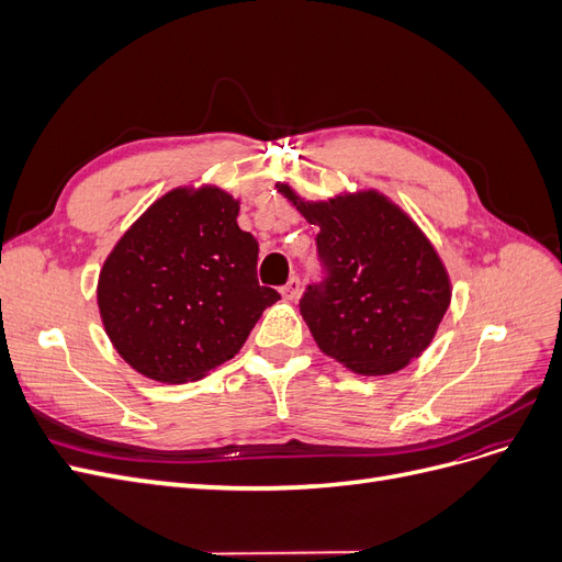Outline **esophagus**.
I'll return each mask as SVG.
<instances>
[{"label":"esophagus","mask_w":562,"mask_h":562,"mask_svg":"<svg viewBox=\"0 0 562 562\" xmlns=\"http://www.w3.org/2000/svg\"><path fill=\"white\" fill-rule=\"evenodd\" d=\"M300 291H302L300 279L291 277V279H288V283L281 288V295H283V300H297Z\"/></svg>","instance_id":"1"}]
</instances>
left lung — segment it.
Here are the masks:
<instances>
[{
    "label": "left lung",
    "instance_id": "left-lung-1",
    "mask_svg": "<svg viewBox=\"0 0 562 562\" xmlns=\"http://www.w3.org/2000/svg\"><path fill=\"white\" fill-rule=\"evenodd\" d=\"M310 225L328 279L310 285L300 314L318 349L356 375H391L427 349L452 283L438 250L398 203L378 190L304 199L277 182Z\"/></svg>",
    "mask_w": 562,
    "mask_h": 562
}]
</instances>
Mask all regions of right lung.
<instances>
[{"label":"right lung","mask_w":562,"mask_h":562,"mask_svg":"<svg viewBox=\"0 0 562 562\" xmlns=\"http://www.w3.org/2000/svg\"><path fill=\"white\" fill-rule=\"evenodd\" d=\"M241 201L180 184L122 234L98 274V312L116 353L164 384L194 382L234 359L281 295L258 283V241Z\"/></svg>","instance_id":"right-lung-1"}]
</instances>
